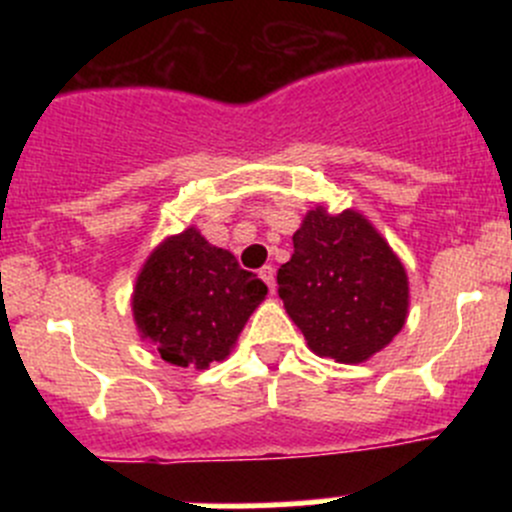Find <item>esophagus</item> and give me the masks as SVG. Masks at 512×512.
<instances>
[{
	"label": "esophagus",
	"mask_w": 512,
	"mask_h": 512,
	"mask_svg": "<svg viewBox=\"0 0 512 512\" xmlns=\"http://www.w3.org/2000/svg\"><path fill=\"white\" fill-rule=\"evenodd\" d=\"M260 277L265 280V285L270 287V292H275V267L272 265L260 267Z\"/></svg>",
	"instance_id": "esophagus-1"
}]
</instances>
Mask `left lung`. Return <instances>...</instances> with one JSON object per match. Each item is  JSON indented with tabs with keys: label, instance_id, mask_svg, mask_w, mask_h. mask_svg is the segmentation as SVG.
Here are the masks:
<instances>
[{
	"label": "left lung",
	"instance_id": "1",
	"mask_svg": "<svg viewBox=\"0 0 512 512\" xmlns=\"http://www.w3.org/2000/svg\"><path fill=\"white\" fill-rule=\"evenodd\" d=\"M292 260L277 270V292L309 349L359 364L401 332L409 280L399 257L364 215L309 210L292 235Z\"/></svg>",
	"mask_w": 512,
	"mask_h": 512
}]
</instances>
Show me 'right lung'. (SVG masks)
<instances>
[{"mask_svg":"<svg viewBox=\"0 0 512 512\" xmlns=\"http://www.w3.org/2000/svg\"><path fill=\"white\" fill-rule=\"evenodd\" d=\"M265 294V282L242 270L232 252L188 227L146 260L133 292V317L160 359L205 369L230 354Z\"/></svg>","mask_w":512,"mask_h":512,"instance_id":"add662e5","label":"right lung"}]
</instances>
